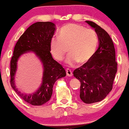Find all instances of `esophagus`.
<instances>
[{
  "label": "esophagus",
  "instance_id": "34e87169",
  "mask_svg": "<svg viewBox=\"0 0 129 129\" xmlns=\"http://www.w3.org/2000/svg\"><path fill=\"white\" fill-rule=\"evenodd\" d=\"M66 73L67 75L69 76H73V73L70 69H67L66 70Z\"/></svg>",
  "mask_w": 129,
  "mask_h": 129
}]
</instances>
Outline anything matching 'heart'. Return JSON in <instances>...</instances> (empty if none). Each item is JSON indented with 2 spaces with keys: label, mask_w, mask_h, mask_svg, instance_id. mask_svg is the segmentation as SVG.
<instances>
[{
  "label": "heart",
  "mask_w": 129,
  "mask_h": 129,
  "mask_svg": "<svg viewBox=\"0 0 129 129\" xmlns=\"http://www.w3.org/2000/svg\"><path fill=\"white\" fill-rule=\"evenodd\" d=\"M59 36H53L50 41V50L53 58L62 60L69 47L70 54L66 63L74 66L77 62L85 63L95 54L99 43L98 34L92 29L70 23L61 27Z\"/></svg>",
  "instance_id": "obj_1"
}]
</instances>
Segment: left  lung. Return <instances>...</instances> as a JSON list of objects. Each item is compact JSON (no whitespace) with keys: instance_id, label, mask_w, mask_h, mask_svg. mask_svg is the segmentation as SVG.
I'll use <instances>...</instances> for the list:
<instances>
[{"instance_id":"8db88e82","label":"left lung","mask_w":129,"mask_h":129,"mask_svg":"<svg viewBox=\"0 0 129 129\" xmlns=\"http://www.w3.org/2000/svg\"><path fill=\"white\" fill-rule=\"evenodd\" d=\"M86 22L98 34L99 48L89 61L74 70L73 74L80 82V99L91 104L103 100L112 89L117 62L114 43L108 32L93 21Z\"/></svg>"}]
</instances>
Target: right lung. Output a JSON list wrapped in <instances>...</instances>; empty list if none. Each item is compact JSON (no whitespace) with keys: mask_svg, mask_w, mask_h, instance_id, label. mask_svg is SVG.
I'll return each mask as SVG.
<instances>
[{"mask_svg":"<svg viewBox=\"0 0 129 129\" xmlns=\"http://www.w3.org/2000/svg\"><path fill=\"white\" fill-rule=\"evenodd\" d=\"M55 31V24L52 22L34 23L20 37L14 49L10 62L11 86L23 100L34 106H41L47 103L52 97L55 82L66 76L65 69L53 59L50 50V41ZM30 51L35 52L41 60L44 71L41 86L33 94H26L16 88L14 77L18 58L23 53Z\"/></svg>","mask_w":129,"mask_h":129,"instance_id":"add662e5","label":"right lung"}]
</instances>
